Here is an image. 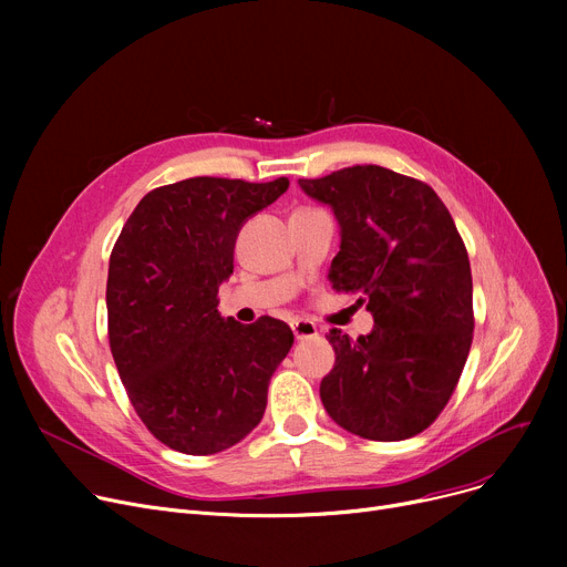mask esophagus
I'll list each match as a JSON object with an SVG mask.
<instances>
[{"mask_svg":"<svg viewBox=\"0 0 567 567\" xmlns=\"http://www.w3.org/2000/svg\"><path fill=\"white\" fill-rule=\"evenodd\" d=\"M291 331L296 340H308L317 336V323L308 321V319H293L291 321Z\"/></svg>","mask_w":567,"mask_h":567,"instance_id":"esophagus-1","label":"esophagus"}]
</instances>
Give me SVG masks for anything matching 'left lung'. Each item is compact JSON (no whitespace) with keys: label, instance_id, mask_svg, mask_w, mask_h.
<instances>
[{"label":"left lung","instance_id":"left-lung-1","mask_svg":"<svg viewBox=\"0 0 567 567\" xmlns=\"http://www.w3.org/2000/svg\"><path fill=\"white\" fill-rule=\"evenodd\" d=\"M299 186L340 223L333 289L374 317L370 336H326L336 365L319 385L323 409L363 439L421 434L449 404L473 340L471 264L453 216L427 184L379 165Z\"/></svg>","mask_w":567,"mask_h":567}]
</instances>
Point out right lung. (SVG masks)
I'll list each match as a JSON object with an SVG mask.
<instances>
[{
  "label": "right lung",
  "mask_w": 567,
  "mask_h": 567,
  "mask_svg": "<svg viewBox=\"0 0 567 567\" xmlns=\"http://www.w3.org/2000/svg\"><path fill=\"white\" fill-rule=\"evenodd\" d=\"M289 188L193 176L146 193L110 255L107 336L146 430L172 451L214 455L261 421L268 381L293 344L274 317L218 312L244 223Z\"/></svg>",
  "instance_id": "1"
}]
</instances>
